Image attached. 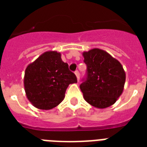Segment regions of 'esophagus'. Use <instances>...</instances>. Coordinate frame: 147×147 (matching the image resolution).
<instances>
[{
	"label": "esophagus",
	"instance_id": "1",
	"mask_svg": "<svg viewBox=\"0 0 147 147\" xmlns=\"http://www.w3.org/2000/svg\"><path fill=\"white\" fill-rule=\"evenodd\" d=\"M75 74H76V78H77V80H78V81H79V77H80V74H79V72H78V71H76Z\"/></svg>",
	"mask_w": 147,
	"mask_h": 147
}]
</instances>
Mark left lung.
<instances>
[{
    "label": "left lung",
    "mask_w": 147,
    "mask_h": 147,
    "mask_svg": "<svg viewBox=\"0 0 147 147\" xmlns=\"http://www.w3.org/2000/svg\"><path fill=\"white\" fill-rule=\"evenodd\" d=\"M87 78L80 85L85 100L97 108L116 102L123 91L126 73L118 60L106 51L94 48L82 53Z\"/></svg>",
    "instance_id": "left-lung-1"
}]
</instances>
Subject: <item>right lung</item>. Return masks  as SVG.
I'll use <instances>...</instances> for the list:
<instances>
[{
  "instance_id": "right-lung-1",
  "label": "right lung",
  "mask_w": 147,
  "mask_h": 147,
  "mask_svg": "<svg viewBox=\"0 0 147 147\" xmlns=\"http://www.w3.org/2000/svg\"><path fill=\"white\" fill-rule=\"evenodd\" d=\"M77 82L76 75L61 59V53L47 51L29 64L24 84L26 95L38 109L50 110L65 98L69 84Z\"/></svg>"
}]
</instances>
